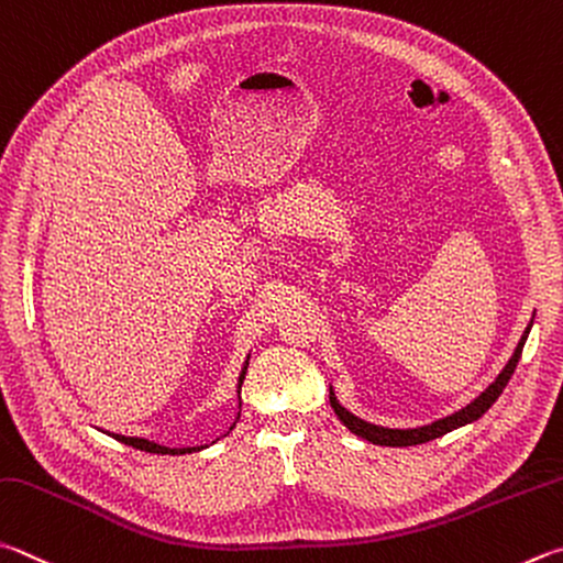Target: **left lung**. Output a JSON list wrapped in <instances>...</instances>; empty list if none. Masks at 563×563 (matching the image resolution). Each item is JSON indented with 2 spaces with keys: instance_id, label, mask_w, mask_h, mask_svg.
Returning <instances> with one entry per match:
<instances>
[{
  "instance_id": "1",
  "label": "left lung",
  "mask_w": 563,
  "mask_h": 563,
  "mask_svg": "<svg viewBox=\"0 0 563 563\" xmlns=\"http://www.w3.org/2000/svg\"><path fill=\"white\" fill-rule=\"evenodd\" d=\"M529 330H531V322H529V327L525 330L522 340H519L517 350H515V354H512V360L507 362V366H505L503 372H499L497 379H495L493 384H489V386L485 388V391L475 398V401H470L465 408H460V411H455V413H451V416H445V418H438V421L428 423V426H418V428H384V426L366 423V421H362V418H356L354 413L346 411V408H344L340 401H336V396H334L332 388H330V404H332V408H334L336 418H340V421H342L346 428H350V431H352L354 435H360V438H364V441H369V443H374V445L406 448V445L428 443V441H433V438H441V435H445V433L455 431V428H460V426L477 421V418L483 416V413L487 411V408L497 401L499 394L505 391L507 382L512 379L519 356H522V350H525V342H527Z\"/></svg>"
}]
</instances>
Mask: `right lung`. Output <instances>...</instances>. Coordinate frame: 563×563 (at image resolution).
Wrapping results in <instances>:
<instances>
[{
  "label": "right lung",
  "mask_w": 563,
  "mask_h": 563,
  "mask_svg": "<svg viewBox=\"0 0 563 563\" xmlns=\"http://www.w3.org/2000/svg\"><path fill=\"white\" fill-rule=\"evenodd\" d=\"M246 369H249V360H246V364H243L241 376H239V396H241L243 379H246ZM239 408H241V404H239ZM233 426H236V423H233ZM233 426L229 428V431H233ZM110 435L115 438V441H120V443L137 448V451L157 453V455H184V453H197V451H203V448H207V445H194V448H167V445L152 443V441H147V438H132V435H118V433H110Z\"/></svg>",
  "instance_id": "obj_1"
}]
</instances>
